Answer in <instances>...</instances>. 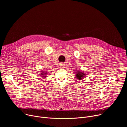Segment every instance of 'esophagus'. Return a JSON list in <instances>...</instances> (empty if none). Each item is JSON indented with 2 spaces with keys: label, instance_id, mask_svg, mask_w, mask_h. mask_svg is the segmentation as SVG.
<instances>
[{
  "label": "esophagus",
  "instance_id": "obj_1",
  "mask_svg": "<svg viewBox=\"0 0 127 127\" xmlns=\"http://www.w3.org/2000/svg\"><path fill=\"white\" fill-rule=\"evenodd\" d=\"M64 66H65V64L64 63H61L60 64V67H63Z\"/></svg>",
  "mask_w": 127,
  "mask_h": 127
}]
</instances>
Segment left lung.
Here are the masks:
<instances>
[{"label": "left lung", "instance_id": "left-lung-1", "mask_svg": "<svg viewBox=\"0 0 127 127\" xmlns=\"http://www.w3.org/2000/svg\"><path fill=\"white\" fill-rule=\"evenodd\" d=\"M75 78L78 80H81L83 79V78L85 77V76L86 75L85 73H84V72H83L82 71H75Z\"/></svg>", "mask_w": 127, "mask_h": 127}]
</instances>
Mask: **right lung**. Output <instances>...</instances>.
I'll return each instance as SVG.
<instances>
[{
  "label": "right lung",
  "instance_id": "1",
  "mask_svg": "<svg viewBox=\"0 0 127 127\" xmlns=\"http://www.w3.org/2000/svg\"><path fill=\"white\" fill-rule=\"evenodd\" d=\"M45 70H42V71H39L40 73H39V77H41V78H46V77H47V72L46 71H45ZM41 79H43V78H41Z\"/></svg>",
  "mask_w": 127,
  "mask_h": 127
}]
</instances>
